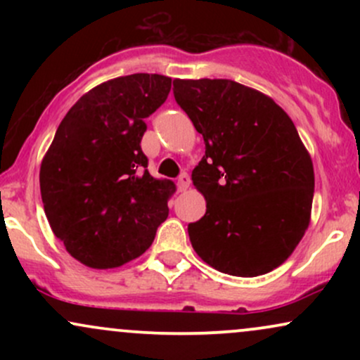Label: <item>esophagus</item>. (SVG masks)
I'll list each match as a JSON object with an SVG mask.
<instances>
[{
  "mask_svg": "<svg viewBox=\"0 0 360 360\" xmlns=\"http://www.w3.org/2000/svg\"><path fill=\"white\" fill-rule=\"evenodd\" d=\"M189 183H191L189 176L183 172V174L177 177V189H179V191H186V189L189 188Z\"/></svg>",
  "mask_w": 360,
  "mask_h": 360,
  "instance_id": "34e87169",
  "label": "esophagus"
}]
</instances>
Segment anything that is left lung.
Returning <instances> with one entry per match:
<instances>
[{
    "mask_svg": "<svg viewBox=\"0 0 360 360\" xmlns=\"http://www.w3.org/2000/svg\"><path fill=\"white\" fill-rule=\"evenodd\" d=\"M177 105L203 135L191 179L206 213L189 223L194 252L217 271L254 278L281 266L309 225L315 172L288 113L230 79H174Z\"/></svg>",
    "mask_w": 360,
    "mask_h": 360,
    "instance_id": "1",
    "label": "left lung"
}]
</instances>
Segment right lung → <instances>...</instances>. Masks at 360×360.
<instances>
[{"label": "right lung", "instance_id": "obj_1", "mask_svg": "<svg viewBox=\"0 0 360 360\" xmlns=\"http://www.w3.org/2000/svg\"><path fill=\"white\" fill-rule=\"evenodd\" d=\"M171 77L130 74L77 100L40 166V193L53 235L74 259L111 269L142 255L167 218L176 191L147 171L146 118L167 100Z\"/></svg>", "mask_w": 360, "mask_h": 360}]
</instances>
